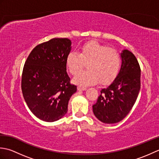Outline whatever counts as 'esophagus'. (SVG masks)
I'll return each instance as SVG.
<instances>
[{"mask_svg": "<svg viewBox=\"0 0 159 159\" xmlns=\"http://www.w3.org/2000/svg\"><path fill=\"white\" fill-rule=\"evenodd\" d=\"M77 89L79 91H85L87 89L86 87H80L79 86L77 87Z\"/></svg>", "mask_w": 159, "mask_h": 159, "instance_id": "1", "label": "esophagus"}]
</instances>
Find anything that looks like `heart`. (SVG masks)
<instances>
[{
	"label": "heart",
	"instance_id": "1",
	"mask_svg": "<svg viewBox=\"0 0 159 159\" xmlns=\"http://www.w3.org/2000/svg\"><path fill=\"white\" fill-rule=\"evenodd\" d=\"M66 63L70 72L75 75L83 69L85 64L88 69L73 79L74 83L80 86L95 85L99 81L107 84L116 78L120 67V56L116 50L96 41L85 43L79 52H70Z\"/></svg>",
	"mask_w": 159,
	"mask_h": 159
}]
</instances>
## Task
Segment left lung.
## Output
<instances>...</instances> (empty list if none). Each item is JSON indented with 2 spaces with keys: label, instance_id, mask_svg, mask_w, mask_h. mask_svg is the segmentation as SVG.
I'll return each mask as SVG.
<instances>
[{
  "label": "left lung",
  "instance_id": "1",
  "mask_svg": "<svg viewBox=\"0 0 159 159\" xmlns=\"http://www.w3.org/2000/svg\"><path fill=\"white\" fill-rule=\"evenodd\" d=\"M121 65L116 78L100 91L93 112L100 121L116 124L122 120L136 102L141 87V69L133 53L124 49L120 53Z\"/></svg>",
  "mask_w": 159,
  "mask_h": 159
}]
</instances>
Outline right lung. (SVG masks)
I'll list each match as a JSON object with an SVG mask.
<instances>
[{"label":"right lung","mask_w":159,"mask_h":159,"mask_svg":"<svg viewBox=\"0 0 159 159\" xmlns=\"http://www.w3.org/2000/svg\"><path fill=\"white\" fill-rule=\"evenodd\" d=\"M67 38H53L35 46L24 66L22 92L29 109L39 119L52 122L66 114L71 85L66 60L72 49Z\"/></svg>","instance_id":"add662e5"}]
</instances>
